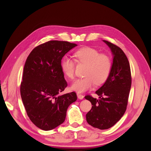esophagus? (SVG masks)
<instances>
[{
  "label": "esophagus",
  "mask_w": 151,
  "mask_h": 151,
  "mask_svg": "<svg viewBox=\"0 0 151 151\" xmlns=\"http://www.w3.org/2000/svg\"><path fill=\"white\" fill-rule=\"evenodd\" d=\"M77 95V98H78L79 99H83L84 98V96L83 94L78 93Z\"/></svg>",
  "instance_id": "34e87169"
}]
</instances>
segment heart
I'll return each instance as SVG.
<instances>
[{"label":"heart","instance_id":"heart-1","mask_svg":"<svg viewBox=\"0 0 151 151\" xmlns=\"http://www.w3.org/2000/svg\"><path fill=\"white\" fill-rule=\"evenodd\" d=\"M76 60L79 63L86 64L84 77L77 79L71 85V89L77 93H84L89 89L94 83H104L111 72L112 62L107 55L99 53L98 50L89 47L77 49L74 53ZM62 70L68 78L74 79L75 62L65 57L61 62Z\"/></svg>","mask_w":151,"mask_h":151}]
</instances>
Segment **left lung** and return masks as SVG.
Segmentation results:
<instances>
[{"mask_svg": "<svg viewBox=\"0 0 151 151\" xmlns=\"http://www.w3.org/2000/svg\"><path fill=\"white\" fill-rule=\"evenodd\" d=\"M103 42L111 49L113 56L111 72L104 84L96 91L98 99L89 95L85 96L92 104L86 114V120L100 130L111 128L124 115L132 84L130 63L126 55L116 45L106 40Z\"/></svg>", "mask_w": 151, "mask_h": 151, "instance_id": "8db88e82", "label": "left lung"}]
</instances>
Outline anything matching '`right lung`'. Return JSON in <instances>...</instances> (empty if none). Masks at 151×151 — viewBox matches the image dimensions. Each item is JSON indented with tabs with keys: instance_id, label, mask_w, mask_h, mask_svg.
Here are the masks:
<instances>
[{
	"instance_id": "1",
	"label": "right lung",
	"mask_w": 151,
	"mask_h": 151,
	"mask_svg": "<svg viewBox=\"0 0 151 151\" xmlns=\"http://www.w3.org/2000/svg\"><path fill=\"white\" fill-rule=\"evenodd\" d=\"M77 45L52 40L35 47L25 62L20 92L30 120L39 129L52 130L65 121L75 92L59 95L67 86L61 60Z\"/></svg>"
}]
</instances>
